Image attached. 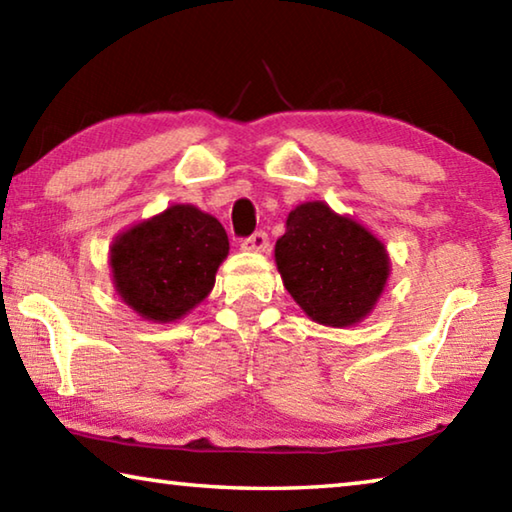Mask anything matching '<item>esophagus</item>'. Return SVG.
<instances>
[{
	"instance_id": "obj_1",
	"label": "esophagus",
	"mask_w": 512,
	"mask_h": 512,
	"mask_svg": "<svg viewBox=\"0 0 512 512\" xmlns=\"http://www.w3.org/2000/svg\"><path fill=\"white\" fill-rule=\"evenodd\" d=\"M241 248L244 250H250V253H266L268 250V235L266 232H255V235L246 237L244 241H241Z\"/></svg>"
}]
</instances>
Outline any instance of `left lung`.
Instances as JSON below:
<instances>
[{
	"label": "left lung",
	"mask_w": 512,
	"mask_h": 512,
	"mask_svg": "<svg viewBox=\"0 0 512 512\" xmlns=\"http://www.w3.org/2000/svg\"><path fill=\"white\" fill-rule=\"evenodd\" d=\"M275 264L300 309L327 327L361 323L391 273L384 244L323 201L289 212L287 232L275 244Z\"/></svg>",
	"instance_id": "1"
}]
</instances>
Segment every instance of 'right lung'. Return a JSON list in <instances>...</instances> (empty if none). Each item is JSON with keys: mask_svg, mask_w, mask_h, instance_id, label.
I'll use <instances>...</instances> for the list:
<instances>
[{"mask_svg": "<svg viewBox=\"0 0 512 512\" xmlns=\"http://www.w3.org/2000/svg\"><path fill=\"white\" fill-rule=\"evenodd\" d=\"M228 250V235L212 214L171 205L112 241V282L142 318L171 323L207 298Z\"/></svg>", "mask_w": 512, "mask_h": 512, "instance_id": "add662e5", "label": "right lung"}]
</instances>
